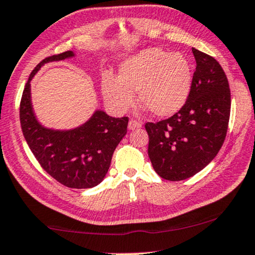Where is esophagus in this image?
Here are the masks:
<instances>
[{
  "instance_id": "obj_1",
  "label": "esophagus",
  "mask_w": 255,
  "mask_h": 255,
  "mask_svg": "<svg viewBox=\"0 0 255 255\" xmlns=\"http://www.w3.org/2000/svg\"><path fill=\"white\" fill-rule=\"evenodd\" d=\"M141 127H142L141 122L135 121V120H130L129 124H128V129H129V130L137 129V128H141Z\"/></svg>"
}]
</instances>
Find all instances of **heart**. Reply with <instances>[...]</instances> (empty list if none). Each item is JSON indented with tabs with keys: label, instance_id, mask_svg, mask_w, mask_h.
Listing matches in <instances>:
<instances>
[{
	"label": "heart",
	"instance_id": "b5f03b06",
	"mask_svg": "<svg viewBox=\"0 0 255 255\" xmlns=\"http://www.w3.org/2000/svg\"><path fill=\"white\" fill-rule=\"evenodd\" d=\"M192 84L191 64L184 54L148 47L124 60L119 78L106 74L104 99L117 113H126L138 100L156 117L174 115L184 106Z\"/></svg>",
	"mask_w": 255,
	"mask_h": 255
}]
</instances>
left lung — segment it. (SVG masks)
<instances>
[{
  "label": "left lung",
  "instance_id": "obj_1",
  "mask_svg": "<svg viewBox=\"0 0 255 255\" xmlns=\"http://www.w3.org/2000/svg\"><path fill=\"white\" fill-rule=\"evenodd\" d=\"M196 60L191 91L181 110L167 120L148 122V155L158 176L183 181L203 170L225 140L231 111L226 74L219 63L192 47Z\"/></svg>",
  "mask_w": 255,
  "mask_h": 255
}]
</instances>
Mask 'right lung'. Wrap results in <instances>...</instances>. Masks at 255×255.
<instances>
[{
  "mask_svg": "<svg viewBox=\"0 0 255 255\" xmlns=\"http://www.w3.org/2000/svg\"><path fill=\"white\" fill-rule=\"evenodd\" d=\"M73 57V51H66L35 67L23 91L19 119L26 143L44 170L69 188L90 189L106 177L115 148L127 134L128 118H113L96 110L78 127L54 129L40 124L31 100V80L42 66Z\"/></svg>",
  "mask_w": 255,
  "mask_h": 255,
  "instance_id": "1",
  "label": "right lung"
}]
</instances>
